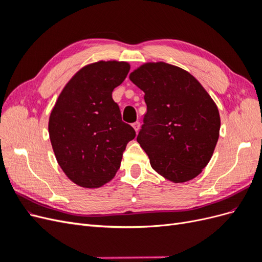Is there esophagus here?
Instances as JSON below:
<instances>
[{"label": "esophagus", "instance_id": "obj_1", "mask_svg": "<svg viewBox=\"0 0 262 262\" xmlns=\"http://www.w3.org/2000/svg\"><path fill=\"white\" fill-rule=\"evenodd\" d=\"M132 126L134 128V130H136L137 132L139 131V129H140V122L139 121H137V122H134L133 124H132Z\"/></svg>", "mask_w": 262, "mask_h": 262}]
</instances>
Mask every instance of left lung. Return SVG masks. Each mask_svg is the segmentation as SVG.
I'll return each instance as SVG.
<instances>
[{"mask_svg": "<svg viewBox=\"0 0 262 262\" xmlns=\"http://www.w3.org/2000/svg\"><path fill=\"white\" fill-rule=\"evenodd\" d=\"M144 92L146 114L137 141L152 168L179 184L207 166L216 146L217 106L194 76L165 62H147L129 75Z\"/></svg>", "mask_w": 262, "mask_h": 262, "instance_id": "obj_1", "label": "left lung"}]
</instances>
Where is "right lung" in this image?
<instances>
[{
    "label": "right lung",
    "instance_id": "obj_1",
    "mask_svg": "<svg viewBox=\"0 0 262 262\" xmlns=\"http://www.w3.org/2000/svg\"><path fill=\"white\" fill-rule=\"evenodd\" d=\"M130 71L122 61H98L72 76L49 118L53 152L67 177L83 188H99L120 168L136 131L122 121L113 91Z\"/></svg>",
    "mask_w": 262,
    "mask_h": 262
}]
</instances>
